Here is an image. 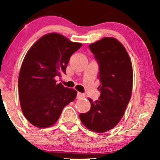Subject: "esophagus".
Returning a JSON list of instances; mask_svg holds the SVG:
<instances>
[{"label": "esophagus", "instance_id": "1", "mask_svg": "<svg viewBox=\"0 0 160 160\" xmlns=\"http://www.w3.org/2000/svg\"><path fill=\"white\" fill-rule=\"evenodd\" d=\"M84 97H85L84 94L81 93V92L77 93V98H78V99H82V98H84Z\"/></svg>", "mask_w": 160, "mask_h": 160}]
</instances>
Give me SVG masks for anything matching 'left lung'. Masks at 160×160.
<instances>
[{"label": "left lung", "instance_id": "obj_1", "mask_svg": "<svg viewBox=\"0 0 160 160\" xmlns=\"http://www.w3.org/2000/svg\"><path fill=\"white\" fill-rule=\"evenodd\" d=\"M99 65V99H89L91 108L80 113L82 124L93 132L111 130L123 117L131 98L132 67L124 46L113 38H103L89 46Z\"/></svg>", "mask_w": 160, "mask_h": 160}]
</instances>
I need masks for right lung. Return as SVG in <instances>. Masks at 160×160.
<instances>
[{"label":"right lung","instance_id":"right-lung-1","mask_svg":"<svg viewBox=\"0 0 160 160\" xmlns=\"http://www.w3.org/2000/svg\"><path fill=\"white\" fill-rule=\"evenodd\" d=\"M82 46L52 32L28 50L19 71L18 87L22 111L32 125H53L65 106L75 100L77 92L57 84L55 77L66 73L70 58Z\"/></svg>","mask_w":160,"mask_h":160}]
</instances>
